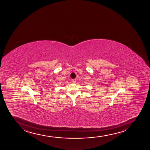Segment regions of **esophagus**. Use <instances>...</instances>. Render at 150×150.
Returning <instances> with one entry per match:
<instances>
[{"instance_id": "34e87169", "label": "esophagus", "mask_w": 150, "mask_h": 150, "mask_svg": "<svg viewBox=\"0 0 150 150\" xmlns=\"http://www.w3.org/2000/svg\"><path fill=\"white\" fill-rule=\"evenodd\" d=\"M73 82H74V83H75V82H76V79H73Z\"/></svg>"}]
</instances>
